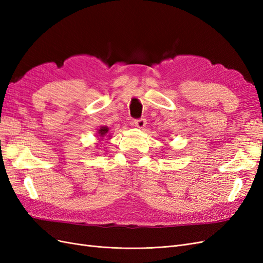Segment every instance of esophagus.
I'll use <instances>...</instances> for the list:
<instances>
[{
  "label": "esophagus",
  "mask_w": 263,
  "mask_h": 263,
  "mask_svg": "<svg viewBox=\"0 0 263 263\" xmlns=\"http://www.w3.org/2000/svg\"><path fill=\"white\" fill-rule=\"evenodd\" d=\"M134 124H135V126L138 127V128H144L147 124V121L145 118H140V119H136V121L134 122Z\"/></svg>",
  "instance_id": "34e87169"
}]
</instances>
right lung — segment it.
<instances>
[{
    "label": "right lung",
    "instance_id": "add662e5",
    "mask_svg": "<svg viewBox=\"0 0 263 263\" xmlns=\"http://www.w3.org/2000/svg\"><path fill=\"white\" fill-rule=\"evenodd\" d=\"M108 132H109V128H108L107 126H101L100 128L98 129L97 135H95V136H97V137L99 138V141H100L101 139L103 140L105 137H110V135H107Z\"/></svg>",
    "mask_w": 263,
    "mask_h": 263
}]
</instances>
